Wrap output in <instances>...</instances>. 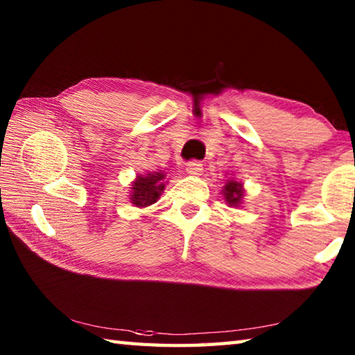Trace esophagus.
<instances>
[{"label": "esophagus", "instance_id": "esophagus-1", "mask_svg": "<svg viewBox=\"0 0 355 355\" xmlns=\"http://www.w3.org/2000/svg\"><path fill=\"white\" fill-rule=\"evenodd\" d=\"M203 171V166L200 161H189L188 164H186V172L191 173V175H200Z\"/></svg>", "mask_w": 355, "mask_h": 355}]
</instances>
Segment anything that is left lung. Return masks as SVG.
Segmentation results:
<instances>
[{
  "mask_svg": "<svg viewBox=\"0 0 355 355\" xmlns=\"http://www.w3.org/2000/svg\"><path fill=\"white\" fill-rule=\"evenodd\" d=\"M243 184L235 182V180H228V183L225 184L224 188V196L225 200L228 202V205L232 207H238L239 202L243 199Z\"/></svg>",
  "mask_w": 355,
  "mask_h": 355,
  "instance_id": "1",
  "label": "left lung"
}]
</instances>
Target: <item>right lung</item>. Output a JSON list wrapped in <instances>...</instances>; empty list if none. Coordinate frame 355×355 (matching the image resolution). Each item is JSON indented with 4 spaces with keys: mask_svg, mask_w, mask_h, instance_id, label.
<instances>
[{
    "mask_svg": "<svg viewBox=\"0 0 355 355\" xmlns=\"http://www.w3.org/2000/svg\"><path fill=\"white\" fill-rule=\"evenodd\" d=\"M164 175L161 172L139 175L133 183V192H131V203L136 207H148L158 200L161 192L164 189L163 184Z\"/></svg>",
    "mask_w": 355,
    "mask_h": 355,
    "instance_id": "1",
    "label": "right lung"
}]
</instances>
